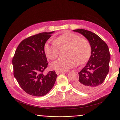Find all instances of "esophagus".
I'll list each match as a JSON object with an SVG mask.
<instances>
[{
	"instance_id": "34e87169",
	"label": "esophagus",
	"mask_w": 120,
	"mask_h": 120,
	"mask_svg": "<svg viewBox=\"0 0 120 120\" xmlns=\"http://www.w3.org/2000/svg\"><path fill=\"white\" fill-rule=\"evenodd\" d=\"M67 72V71L64 72V71H56V74L57 75H59V74H60L64 73V72Z\"/></svg>"
}]
</instances>
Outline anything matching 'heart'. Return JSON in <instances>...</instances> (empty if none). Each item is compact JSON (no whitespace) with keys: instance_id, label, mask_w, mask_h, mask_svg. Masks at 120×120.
Segmentation results:
<instances>
[{"instance_id":"1","label":"heart","mask_w":120,"mask_h":120,"mask_svg":"<svg viewBox=\"0 0 120 120\" xmlns=\"http://www.w3.org/2000/svg\"><path fill=\"white\" fill-rule=\"evenodd\" d=\"M67 45L66 55L53 61L50 67L59 71H67L78 63L82 64L88 60L91 47L88 40L80 38L77 34L67 31L57 37L53 42H46L44 46V52L49 59L53 60L59 55V48Z\"/></svg>"}]
</instances>
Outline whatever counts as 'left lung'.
Returning <instances> with one entry per match:
<instances>
[{
  "label": "left lung",
  "instance_id": "left-lung-1",
  "mask_svg": "<svg viewBox=\"0 0 120 120\" xmlns=\"http://www.w3.org/2000/svg\"><path fill=\"white\" fill-rule=\"evenodd\" d=\"M73 31L84 36L91 47L88 63L79 72V79L74 82L78 90L89 93L97 89L107 77L109 71L110 51L106 42L94 32L82 29Z\"/></svg>",
  "mask_w": 120,
  "mask_h": 120
}]
</instances>
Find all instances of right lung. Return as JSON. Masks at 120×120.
<instances>
[{"mask_svg":"<svg viewBox=\"0 0 120 120\" xmlns=\"http://www.w3.org/2000/svg\"><path fill=\"white\" fill-rule=\"evenodd\" d=\"M54 32H42L24 39L15 50L12 59L14 76L21 88L30 95H46L56 82L55 71L43 74L48 64L44 46Z\"/></svg>","mask_w":120,"mask_h":120,"instance_id":"obj_1","label":"right lung"}]
</instances>
